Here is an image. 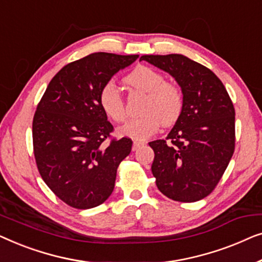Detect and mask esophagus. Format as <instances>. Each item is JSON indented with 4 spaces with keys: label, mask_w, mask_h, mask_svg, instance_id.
<instances>
[{
    "label": "esophagus",
    "mask_w": 262,
    "mask_h": 262,
    "mask_svg": "<svg viewBox=\"0 0 262 262\" xmlns=\"http://www.w3.org/2000/svg\"><path fill=\"white\" fill-rule=\"evenodd\" d=\"M143 145H145V142H142V141H134V142H133V150L139 149L140 147L143 146Z\"/></svg>",
    "instance_id": "esophagus-1"
}]
</instances>
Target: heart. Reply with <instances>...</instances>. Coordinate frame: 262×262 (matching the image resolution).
Instances as JSON below:
<instances>
[{
  "label": "heart",
  "mask_w": 262,
  "mask_h": 262,
  "mask_svg": "<svg viewBox=\"0 0 262 262\" xmlns=\"http://www.w3.org/2000/svg\"><path fill=\"white\" fill-rule=\"evenodd\" d=\"M127 85L146 94L142 116L132 119L119 128L120 134L143 140L156 134L160 124L169 126L179 119L184 108V94L178 84L165 80L163 73L148 66H136L124 78ZM103 113L114 122L126 119V106L120 91L112 82L105 83L98 95Z\"/></svg>",
  "instance_id": "b5f03b06"
}]
</instances>
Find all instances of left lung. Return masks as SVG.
Wrapping results in <instances>:
<instances>
[{"label": "left lung", "mask_w": 262, "mask_h": 262, "mask_svg": "<svg viewBox=\"0 0 262 262\" xmlns=\"http://www.w3.org/2000/svg\"><path fill=\"white\" fill-rule=\"evenodd\" d=\"M174 77L184 108L166 139L148 145L154 150L152 173L169 200L192 203L215 190L235 149V109L211 70L182 54L142 56Z\"/></svg>", "instance_id": "left-lung-1"}]
</instances>
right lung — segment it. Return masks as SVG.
Returning <instances> with one entry per match:
<instances>
[{"mask_svg": "<svg viewBox=\"0 0 262 262\" xmlns=\"http://www.w3.org/2000/svg\"><path fill=\"white\" fill-rule=\"evenodd\" d=\"M138 58L98 52L70 62L38 103L33 117L36 166L52 192L72 208L104 203L115 186L117 167L129 156L132 139L112 138L114 127L98 95L117 71Z\"/></svg>", "mask_w": 262, "mask_h": 262, "instance_id": "add662e5", "label": "right lung"}]
</instances>
